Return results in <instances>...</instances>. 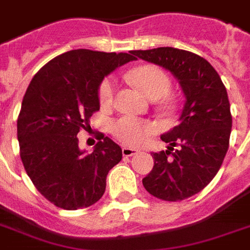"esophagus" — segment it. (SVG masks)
Here are the masks:
<instances>
[{
	"label": "esophagus",
	"instance_id": "1",
	"mask_svg": "<svg viewBox=\"0 0 250 250\" xmlns=\"http://www.w3.org/2000/svg\"><path fill=\"white\" fill-rule=\"evenodd\" d=\"M136 149L128 148V146H123V148H122V154H123V157H132L133 154H136Z\"/></svg>",
	"mask_w": 250,
	"mask_h": 250
}]
</instances>
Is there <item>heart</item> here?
Listing matches in <instances>:
<instances>
[{
    "instance_id": "heart-1",
    "label": "heart",
    "mask_w": 250,
    "mask_h": 250,
    "mask_svg": "<svg viewBox=\"0 0 250 250\" xmlns=\"http://www.w3.org/2000/svg\"><path fill=\"white\" fill-rule=\"evenodd\" d=\"M125 79L135 84L146 97L157 100L168 93L171 80L166 72L154 64H144L129 70ZM115 83L113 78H105L98 85V102L102 107L113 104ZM156 128L150 122L140 121L132 117H122L111 125V133L118 140L128 146H137L148 136L154 133Z\"/></svg>"
}]
</instances>
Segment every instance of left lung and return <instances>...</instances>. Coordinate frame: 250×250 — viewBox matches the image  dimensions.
Instances as JSON below:
<instances>
[{"label": "left lung", "instance_id": "8db88e82", "mask_svg": "<svg viewBox=\"0 0 250 250\" xmlns=\"http://www.w3.org/2000/svg\"><path fill=\"white\" fill-rule=\"evenodd\" d=\"M131 54L168 70L186 96L180 125L161 136L170 146L152 153L154 166L143 179L154 197L182 201L204 189L223 164L232 127L227 90L213 66L192 52L166 46Z\"/></svg>", "mask_w": 250, "mask_h": 250}]
</instances>
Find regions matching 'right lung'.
I'll list each match as a JSON object with an SVG mask.
<instances>
[{"mask_svg": "<svg viewBox=\"0 0 250 250\" xmlns=\"http://www.w3.org/2000/svg\"><path fill=\"white\" fill-rule=\"evenodd\" d=\"M133 60L128 53L70 50L42 66L25 90L17 125L21 162L36 189L57 208L83 209L105 193L121 146L98 132L96 148L86 154L76 135L90 128L89 118L100 110L104 78Z\"/></svg>", "mask_w": 250, "mask_h": 250, "instance_id": "1", "label": "right lung"}]
</instances>
